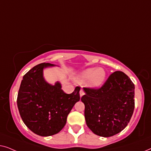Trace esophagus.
I'll return each mask as SVG.
<instances>
[{"label":"esophagus","instance_id":"esophagus-1","mask_svg":"<svg viewBox=\"0 0 151 151\" xmlns=\"http://www.w3.org/2000/svg\"><path fill=\"white\" fill-rule=\"evenodd\" d=\"M84 95V91L82 90V89H80V97L83 96Z\"/></svg>","mask_w":151,"mask_h":151}]
</instances>
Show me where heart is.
Listing matches in <instances>:
<instances>
[{
  "mask_svg": "<svg viewBox=\"0 0 151 151\" xmlns=\"http://www.w3.org/2000/svg\"><path fill=\"white\" fill-rule=\"evenodd\" d=\"M106 78V72L102 68H90L86 69L78 78L80 82H85L88 80V86L98 87L104 82Z\"/></svg>",
  "mask_w": 151,
  "mask_h": 151,
  "instance_id": "obj_1",
  "label": "heart"
}]
</instances>
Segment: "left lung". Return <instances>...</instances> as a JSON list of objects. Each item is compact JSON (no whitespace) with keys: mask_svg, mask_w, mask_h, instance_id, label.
Listing matches in <instances>:
<instances>
[{"mask_svg":"<svg viewBox=\"0 0 151 151\" xmlns=\"http://www.w3.org/2000/svg\"><path fill=\"white\" fill-rule=\"evenodd\" d=\"M83 89L84 117L93 133L108 137L125 129L135 108V85L129 76L115 71L100 88Z\"/></svg>","mask_w":151,"mask_h":151,"instance_id":"8db88e82","label":"left lung"}]
</instances>
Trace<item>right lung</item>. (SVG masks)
Masks as SVG:
<instances>
[{"instance_id": "right-lung-1", "label": "right lung", "mask_w": 151, "mask_h": 151, "mask_svg": "<svg viewBox=\"0 0 151 151\" xmlns=\"http://www.w3.org/2000/svg\"><path fill=\"white\" fill-rule=\"evenodd\" d=\"M53 66L44 63L33 67L23 76L18 93V108L24 124L43 137L55 135L63 129L68 115L80 99V86L67 94L59 82L51 85L45 81L43 69Z\"/></svg>"}]
</instances>
